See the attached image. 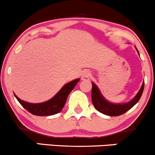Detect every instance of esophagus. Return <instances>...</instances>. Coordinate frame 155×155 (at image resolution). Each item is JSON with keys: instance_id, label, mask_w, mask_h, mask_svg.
Wrapping results in <instances>:
<instances>
[{"instance_id": "34e87169", "label": "esophagus", "mask_w": 155, "mask_h": 155, "mask_svg": "<svg viewBox=\"0 0 155 155\" xmlns=\"http://www.w3.org/2000/svg\"><path fill=\"white\" fill-rule=\"evenodd\" d=\"M91 77V72L88 70H85L84 72L82 73V80L86 81V80H88L89 78Z\"/></svg>"}]
</instances>
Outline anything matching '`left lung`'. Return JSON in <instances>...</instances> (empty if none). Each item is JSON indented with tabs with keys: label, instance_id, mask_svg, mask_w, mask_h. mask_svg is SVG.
<instances>
[{
	"label": "left lung",
	"instance_id": "8db88e82",
	"mask_svg": "<svg viewBox=\"0 0 155 155\" xmlns=\"http://www.w3.org/2000/svg\"><path fill=\"white\" fill-rule=\"evenodd\" d=\"M144 88V82L142 84L140 91L137 94L136 96L133 100L125 104H112L107 102V100L102 97L101 94L100 90L95 85V83H92V89H91V100L92 103L95 108L99 112L105 115L110 116H117L124 114L127 111L129 110L130 108L133 107L137 102H138L140 98L141 97Z\"/></svg>",
	"mask_w": 155,
	"mask_h": 155
}]
</instances>
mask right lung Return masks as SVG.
<instances>
[{"label":"right lung","mask_w":155,"mask_h":155,"mask_svg":"<svg viewBox=\"0 0 155 155\" xmlns=\"http://www.w3.org/2000/svg\"><path fill=\"white\" fill-rule=\"evenodd\" d=\"M80 79H75L63 86L58 93L51 100L42 103H28L22 101L15 94L18 102L21 104L24 108L26 109L31 114L35 116H50L58 114L63 109L67 101V97L72 90L74 88Z\"/></svg>","instance_id":"obj_1"}]
</instances>
